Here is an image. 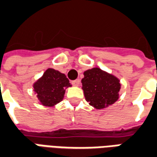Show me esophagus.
Returning a JSON list of instances; mask_svg holds the SVG:
<instances>
[{
    "label": "esophagus",
    "instance_id": "1",
    "mask_svg": "<svg viewBox=\"0 0 157 157\" xmlns=\"http://www.w3.org/2000/svg\"><path fill=\"white\" fill-rule=\"evenodd\" d=\"M80 80L79 79H76V80H75V81H72V85L75 86H78L79 85H80Z\"/></svg>",
    "mask_w": 157,
    "mask_h": 157
}]
</instances>
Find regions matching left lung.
<instances>
[{"label": "left lung", "instance_id": "left-lung-1", "mask_svg": "<svg viewBox=\"0 0 157 157\" xmlns=\"http://www.w3.org/2000/svg\"><path fill=\"white\" fill-rule=\"evenodd\" d=\"M83 74L82 88L86 102L94 109H105L118 101L121 88L118 77L98 67L86 70Z\"/></svg>", "mask_w": 157, "mask_h": 157}]
</instances>
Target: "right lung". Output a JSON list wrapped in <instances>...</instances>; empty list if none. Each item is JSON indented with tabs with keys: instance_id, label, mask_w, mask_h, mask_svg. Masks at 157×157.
I'll return each instance as SVG.
<instances>
[{
	"instance_id": "right-lung-1",
	"label": "right lung",
	"mask_w": 157,
	"mask_h": 157,
	"mask_svg": "<svg viewBox=\"0 0 157 157\" xmlns=\"http://www.w3.org/2000/svg\"><path fill=\"white\" fill-rule=\"evenodd\" d=\"M33 86L41 105L55 107L63 100L65 90L71 87V84L65 74L55 69L48 68Z\"/></svg>"
}]
</instances>
